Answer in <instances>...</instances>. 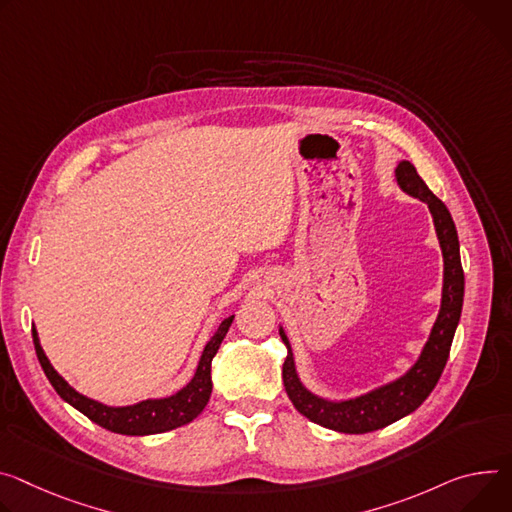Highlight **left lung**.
Listing matches in <instances>:
<instances>
[{
	"label": "left lung",
	"mask_w": 512,
	"mask_h": 512,
	"mask_svg": "<svg viewBox=\"0 0 512 512\" xmlns=\"http://www.w3.org/2000/svg\"><path fill=\"white\" fill-rule=\"evenodd\" d=\"M396 179L406 194L427 202L433 214L437 239L443 251V265H445L441 310H439L435 327L431 331V337L421 357H418V361L406 371L402 378H398L392 384H386L374 392L363 394L353 400L331 402V400L314 396L302 386L296 374L290 341L284 329H280V337L288 347V357L284 361L282 376H284V386L292 404L300 414L310 418L312 423L339 431V433L361 435V433L378 431L396 423L398 418L414 412L418 406H421L427 400V396L433 392V388L437 386L443 374L449 349H451V341L461 316L463 269L459 259V241H457V230H455L453 218L447 206L427 188V183L421 179V175L416 173L410 161H402L396 167Z\"/></svg>",
	"instance_id": "obj_1"
}]
</instances>
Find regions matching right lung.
I'll return each mask as SVG.
<instances>
[{
	"mask_svg": "<svg viewBox=\"0 0 512 512\" xmlns=\"http://www.w3.org/2000/svg\"><path fill=\"white\" fill-rule=\"evenodd\" d=\"M232 318L228 316L220 322L218 331L214 333V337L208 341V345L204 347V353L200 357L198 369L192 378V382L181 388L177 394L169 396V398H159V400H143L132 406H106L100 404L91 398L81 396L79 392H75L59 374L55 371V367L51 365V361L46 359L40 343H38V333L32 327V339H34V349H36V357L44 369L46 378L53 384V388L57 390V394L69 402L73 408H77L79 412H83L89 421H94L96 425L112 431V433H120V435H157V433H165L177 427H183L192 423L194 418L204 410V406L210 400L212 394V376H210V367H212V359L222 343V339L226 337Z\"/></svg>",
	"mask_w": 512,
	"mask_h": 512,
	"instance_id": "right-lung-1",
	"label": "right lung"
}]
</instances>
